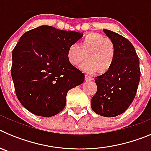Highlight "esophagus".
Listing matches in <instances>:
<instances>
[{
    "label": "esophagus",
    "mask_w": 151,
    "mask_h": 151,
    "mask_svg": "<svg viewBox=\"0 0 151 151\" xmlns=\"http://www.w3.org/2000/svg\"><path fill=\"white\" fill-rule=\"evenodd\" d=\"M85 81H87V82H88V81H91V80H93V79H94V78H92V77H91V76H85Z\"/></svg>",
    "instance_id": "34e87169"
}]
</instances>
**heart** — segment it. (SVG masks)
Masks as SVG:
<instances>
[{
	"label": "heart",
	"instance_id": "obj_1",
	"mask_svg": "<svg viewBox=\"0 0 151 151\" xmlns=\"http://www.w3.org/2000/svg\"><path fill=\"white\" fill-rule=\"evenodd\" d=\"M69 63L79 66L85 59L87 61L81 66L85 73L94 74L107 72L115 59V47L110 40L97 33H89L84 37L79 45L69 46L66 53Z\"/></svg>",
	"mask_w": 151,
	"mask_h": 151
}]
</instances>
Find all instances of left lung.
Returning a JSON list of instances; mask_svg holds the SVG:
<instances>
[{"mask_svg":"<svg viewBox=\"0 0 151 151\" xmlns=\"http://www.w3.org/2000/svg\"><path fill=\"white\" fill-rule=\"evenodd\" d=\"M103 32L115 47V59L107 72L95 78L97 90L91 106L102 116L115 117L123 113L132 103L139 84V59L132 44L110 30Z\"/></svg>","mask_w":151,"mask_h":151,"instance_id":"1","label":"left lung"}]
</instances>
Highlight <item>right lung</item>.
I'll list each match as a JSON object with an SVG mask.
<instances>
[{
    "mask_svg": "<svg viewBox=\"0 0 151 151\" xmlns=\"http://www.w3.org/2000/svg\"><path fill=\"white\" fill-rule=\"evenodd\" d=\"M83 33L41 26L21 36L12 53L11 76L21 104L36 116L50 117L66 106L70 89L85 75L69 63L67 50Z\"/></svg>",
    "mask_w": 151,
    "mask_h": 151,
    "instance_id": "1",
    "label": "right lung"
}]
</instances>
